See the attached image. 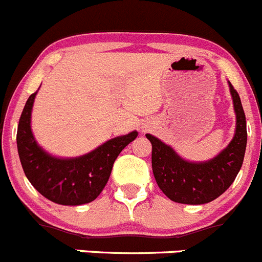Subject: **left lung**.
Returning <instances> with one entry per match:
<instances>
[{
  "mask_svg": "<svg viewBox=\"0 0 262 262\" xmlns=\"http://www.w3.org/2000/svg\"><path fill=\"white\" fill-rule=\"evenodd\" d=\"M230 85L236 129L234 138L214 159L205 163H190L151 134L152 172L158 186L170 200L181 204H204L224 194L235 180L243 164L247 146L246 115L238 92Z\"/></svg>",
  "mask_w": 262,
  "mask_h": 262,
  "instance_id": "left-lung-1",
  "label": "left lung"
}]
</instances>
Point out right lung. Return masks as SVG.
Instances as JSON below:
<instances>
[{
    "label": "right lung",
    "instance_id": "add662e5",
    "mask_svg": "<svg viewBox=\"0 0 262 262\" xmlns=\"http://www.w3.org/2000/svg\"><path fill=\"white\" fill-rule=\"evenodd\" d=\"M37 92L29 95L19 119L16 143L21 167L29 182L46 199L62 205L90 203L101 194L119 154L138 136L116 137L92 152L75 159L49 155L36 143L31 130V112Z\"/></svg>",
    "mask_w": 262,
    "mask_h": 262
}]
</instances>
